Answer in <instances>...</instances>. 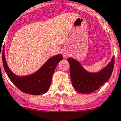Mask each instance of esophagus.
<instances>
[{
    "mask_svg": "<svg viewBox=\"0 0 121 121\" xmlns=\"http://www.w3.org/2000/svg\"><path fill=\"white\" fill-rule=\"evenodd\" d=\"M63 57H64V58H67V57H69V54H68V52H66V51H64V52H63Z\"/></svg>",
    "mask_w": 121,
    "mask_h": 121,
    "instance_id": "obj_1",
    "label": "esophagus"
}]
</instances>
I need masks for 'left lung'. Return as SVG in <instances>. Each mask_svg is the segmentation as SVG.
Wrapping results in <instances>:
<instances>
[{
	"label": "left lung",
	"instance_id": "left-lung-1",
	"mask_svg": "<svg viewBox=\"0 0 121 121\" xmlns=\"http://www.w3.org/2000/svg\"><path fill=\"white\" fill-rule=\"evenodd\" d=\"M70 65V76L73 86L78 92L90 94L107 83L112 75L114 66V56L107 65L97 73H90L83 68L73 58H67Z\"/></svg>",
	"mask_w": 121,
	"mask_h": 121
}]
</instances>
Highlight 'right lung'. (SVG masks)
<instances>
[{
    "instance_id": "add662e5",
    "label": "right lung",
    "mask_w": 121,
    "mask_h": 121,
    "mask_svg": "<svg viewBox=\"0 0 121 121\" xmlns=\"http://www.w3.org/2000/svg\"><path fill=\"white\" fill-rule=\"evenodd\" d=\"M62 59L63 58L61 54L53 56L49 58L34 73L20 76L13 73L8 67L5 60L4 48L2 52L4 67L10 80L21 91L33 95H40L47 92L50 88L52 76L56 66Z\"/></svg>"
}]
</instances>
